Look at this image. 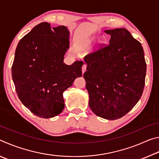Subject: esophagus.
Returning <instances> with one entry per match:
<instances>
[{"instance_id":"34e87169","label":"esophagus","mask_w":159,"mask_h":159,"mask_svg":"<svg viewBox=\"0 0 159 159\" xmlns=\"http://www.w3.org/2000/svg\"><path fill=\"white\" fill-rule=\"evenodd\" d=\"M86 67H87V66H86V64H83V66H82V73H83V74H84V72L85 71Z\"/></svg>"}]
</instances>
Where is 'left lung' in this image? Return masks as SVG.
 Returning a JSON list of instances; mask_svg holds the SVG:
<instances>
[{"label":"left lung","instance_id":"left-lung-1","mask_svg":"<svg viewBox=\"0 0 159 159\" xmlns=\"http://www.w3.org/2000/svg\"><path fill=\"white\" fill-rule=\"evenodd\" d=\"M109 44H100L84 58L83 77L94 114L108 120L125 116L143 93L147 64L143 48L124 28L106 30Z\"/></svg>","mask_w":159,"mask_h":159}]
</instances>
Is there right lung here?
Segmentation results:
<instances>
[{
	"instance_id": "obj_1",
	"label": "right lung",
	"mask_w": 159,
	"mask_h": 159,
	"mask_svg": "<svg viewBox=\"0 0 159 159\" xmlns=\"http://www.w3.org/2000/svg\"><path fill=\"white\" fill-rule=\"evenodd\" d=\"M66 26L42 22L25 35L15 50L12 77L19 99L38 116L48 118L63 111V93L82 76L83 61L64 63L69 48Z\"/></svg>"
}]
</instances>
